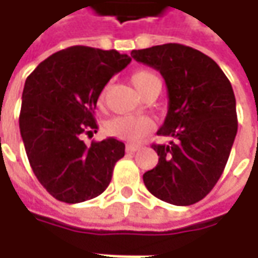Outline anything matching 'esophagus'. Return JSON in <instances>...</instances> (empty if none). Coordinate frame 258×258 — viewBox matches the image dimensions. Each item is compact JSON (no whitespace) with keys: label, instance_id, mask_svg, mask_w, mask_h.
Wrapping results in <instances>:
<instances>
[{"label":"esophagus","instance_id":"obj_1","mask_svg":"<svg viewBox=\"0 0 258 258\" xmlns=\"http://www.w3.org/2000/svg\"><path fill=\"white\" fill-rule=\"evenodd\" d=\"M138 149H139V146H138V145H132V144L126 145V151H127V152H136Z\"/></svg>","mask_w":258,"mask_h":258}]
</instances>
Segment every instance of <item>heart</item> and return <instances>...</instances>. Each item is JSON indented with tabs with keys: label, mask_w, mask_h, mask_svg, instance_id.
I'll list each match as a JSON object with an SVG mask.
<instances>
[{
	"label": "heart",
	"mask_w": 258,
	"mask_h": 258,
	"mask_svg": "<svg viewBox=\"0 0 258 258\" xmlns=\"http://www.w3.org/2000/svg\"><path fill=\"white\" fill-rule=\"evenodd\" d=\"M131 80L141 96H144L145 92L154 83L159 82L156 76L146 70L136 72ZM104 96H106V90H103L99 96V103H103ZM154 120L148 116H117L107 122L106 132L117 139L135 144V142L142 141L145 136L154 129Z\"/></svg>",
	"instance_id": "b5f03b06"
}]
</instances>
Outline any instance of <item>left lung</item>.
I'll return each mask as SVG.
<instances>
[{
    "mask_svg": "<svg viewBox=\"0 0 258 258\" xmlns=\"http://www.w3.org/2000/svg\"><path fill=\"white\" fill-rule=\"evenodd\" d=\"M136 61L154 67L168 89V113L152 145L159 156L144 173L145 186L173 205L201 201L220 179L237 135L233 87L220 66L192 47L176 43L134 50Z\"/></svg>",
    "mask_w": 258,
    "mask_h": 258,
    "instance_id": "obj_1",
    "label": "left lung"
}]
</instances>
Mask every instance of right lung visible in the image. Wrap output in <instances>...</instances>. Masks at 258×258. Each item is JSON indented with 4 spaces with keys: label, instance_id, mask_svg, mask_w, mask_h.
I'll list each match as a JSON object with an SVG mask.
<instances>
[{
    "label": "right lung",
    "instance_id": "1",
    "mask_svg": "<svg viewBox=\"0 0 258 258\" xmlns=\"http://www.w3.org/2000/svg\"><path fill=\"white\" fill-rule=\"evenodd\" d=\"M131 60L116 50L73 45L45 58L27 77L20 132L33 172L55 200L83 203L109 186L124 144L107 138L87 146L82 136L97 132V99Z\"/></svg>",
    "mask_w": 258,
    "mask_h": 258
}]
</instances>
